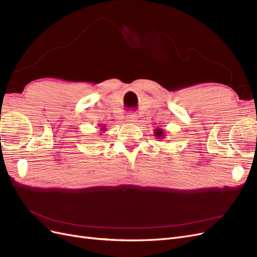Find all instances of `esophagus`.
Listing matches in <instances>:
<instances>
[{"label":"esophagus","instance_id":"34e87169","mask_svg":"<svg viewBox=\"0 0 257 257\" xmlns=\"http://www.w3.org/2000/svg\"><path fill=\"white\" fill-rule=\"evenodd\" d=\"M126 121H127V122H131V123L137 122V114L134 113V112H130V113L126 115Z\"/></svg>","mask_w":257,"mask_h":257}]
</instances>
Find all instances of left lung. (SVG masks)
<instances>
[{
  "label": "left lung",
  "instance_id": "1",
  "mask_svg": "<svg viewBox=\"0 0 257 257\" xmlns=\"http://www.w3.org/2000/svg\"><path fill=\"white\" fill-rule=\"evenodd\" d=\"M154 135L157 136V138H164V132L163 130H161L160 127L154 130Z\"/></svg>",
  "mask_w": 257,
  "mask_h": 257
}]
</instances>
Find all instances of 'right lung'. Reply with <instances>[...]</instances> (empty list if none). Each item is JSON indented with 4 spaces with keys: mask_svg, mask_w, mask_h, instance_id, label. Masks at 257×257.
I'll use <instances>...</instances> for the list:
<instances>
[{
    "mask_svg": "<svg viewBox=\"0 0 257 257\" xmlns=\"http://www.w3.org/2000/svg\"><path fill=\"white\" fill-rule=\"evenodd\" d=\"M100 130H102V131H105V125H104V126H102V128H100Z\"/></svg>",
    "mask_w": 257,
    "mask_h": 257,
    "instance_id": "1",
    "label": "right lung"
}]
</instances>
